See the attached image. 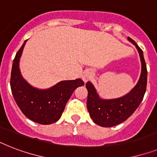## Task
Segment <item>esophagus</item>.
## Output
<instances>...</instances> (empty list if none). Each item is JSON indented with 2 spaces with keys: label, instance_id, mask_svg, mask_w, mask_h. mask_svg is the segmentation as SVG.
I'll return each instance as SVG.
<instances>
[{
  "label": "esophagus",
  "instance_id": "obj_1",
  "mask_svg": "<svg viewBox=\"0 0 157 157\" xmlns=\"http://www.w3.org/2000/svg\"><path fill=\"white\" fill-rule=\"evenodd\" d=\"M91 78V72H90L89 71H85L82 75V79H83L84 81H88Z\"/></svg>",
  "mask_w": 157,
  "mask_h": 157
}]
</instances>
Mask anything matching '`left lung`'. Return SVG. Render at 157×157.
<instances>
[{"mask_svg": "<svg viewBox=\"0 0 157 157\" xmlns=\"http://www.w3.org/2000/svg\"><path fill=\"white\" fill-rule=\"evenodd\" d=\"M128 39L136 46L141 59V76L136 86L128 94L121 98L104 100L98 98L95 89L90 82L86 84L88 90V112L93 121L102 127L115 126L128 119L141 103L146 92L147 71L144 53L134 40L129 37Z\"/></svg>", "mask_w": 157, "mask_h": 157, "instance_id": "1", "label": "left lung"}]
</instances>
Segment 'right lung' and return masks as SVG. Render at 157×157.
Here are the masks:
<instances>
[{"instance_id":"obj_1","label":"right lung","mask_w":157,"mask_h":157,"mask_svg":"<svg viewBox=\"0 0 157 157\" xmlns=\"http://www.w3.org/2000/svg\"><path fill=\"white\" fill-rule=\"evenodd\" d=\"M26 41L13 59L10 76V87L16 103L26 117L41 124H50L61 117L67 102L73 91L84 86L81 79L60 81L49 90H37L26 82L20 74L18 62Z\"/></svg>"}]
</instances>
